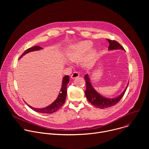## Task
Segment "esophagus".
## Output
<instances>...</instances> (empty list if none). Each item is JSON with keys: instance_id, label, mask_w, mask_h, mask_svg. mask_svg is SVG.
<instances>
[{"instance_id": "34e87169", "label": "esophagus", "mask_w": 149, "mask_h": 149, "mask_svg": "<svg viewBox=\"0 0 149 149\" xmlns=\"http://www.w3.org/2000/svg\"><path fill=\"white\" fill-rule=\"evenodd\" d=\"M79 76V74L78 72H73V74L71 75V78L72 79H75V78H78Z\"/></svg>"}]
</instances>
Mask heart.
<instances>
[{
	"instance_id": "obj_1",
	"label": "heart",
	"mask_w": 149,
	"mask_h": 149,
	"mask_svg": "<svg viewBox=\"0 0 149 149\" xmlns=\"http://www.w3.org/2000/svg\"><path fill=\"white\" fill-rule=\"evenodd\" d=\"M93 43L90 40H83L70 45L67 51V58L72 62H77L81 60L84 56H86L82 60V64L84 67H88L91 63L92 59L96 54V49L92 48Z\"/></svg>"
}]
</instances>
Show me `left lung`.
<instances>
[{"instance_id": "1", "label": "left lung", "mask_w": 149, "mask_h": 149, "mask_svg": "<svg viewBox=\"0 0 149 149\" xmlns=\"http://www.w3.org/2000/svg\"><path fill=\"white\" fill-rule=\"evenodd\" d=\"M107 40L109 42V51L118 50V49L125 51L123 47L117 41L110 40L109 39H107ZM85 79H86V86H87L86 90L85 91V94H86V95L88 101L91 104L94 105L95 107L100 109H105V108L110 107L116 105L117 103H118L120 101V100L121 99V98L123 97L124 94H125V92L129 85V82H128L125 90L120 95H119L117 97L111 98L105 97L101 95L94 89V88L92 86L88 74L85 75Z\"/></svg>"}]
</instances>
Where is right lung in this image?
Segmentation results:
<instances>
[{"instance_id": "right-lung-1", "label": "right lung", "mask_w": 149, "mask_h": 149, "mask_svg": "<svg viewBox=\"0 0 149 149\" xmlns=\"http://www.w3.org/2000/svg\"><path fill=\"white\" fill-rule=\"evenodd\" d=\"M43 48L39 47V46H35L33 47L32 48H28L26 49L22 55L20 56L19 59H20L23 56L26 55L28 53H29L33 51H39L40 49H42ZM70 81V77L68 75H65L63 77L62 81V86L60 90V92L58 94V97L56 99L49 105L47 106L46 107L44 108H41V109H37L32 107V106L28 104L26 102L25 103L28 105L29 107H30L31 109H32L33 111L39 113H43V114H51L53 113H55L57 110H58L61 106L64 104L67 97V84H68Z\"/></svg>"}]
</instances>
